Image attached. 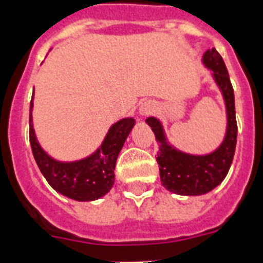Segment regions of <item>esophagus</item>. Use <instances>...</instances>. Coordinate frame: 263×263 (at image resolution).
I'll list each match as a JSON object with an SVG mask.
<instances>
[{
  "label": "esophagus",
  "instance_id": "obj_1",
  "mask_svg": "<svg viewBox=\"0 0 263 263\" xmlns=\"http://www.w3.org/2000/svg\"><path fill=\"white\" fill-rule=\"evenodd\" d=\"M155 110V104L151 101H144L139 106V115L140 116H148Z\"/></svg>",
  "mask_w": 263,
  "mask_h": 263
}]
</instances>
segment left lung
Segmentation results:
<instances>
[{
    "instance_id": "8db88e82",
    "label": "left lung",
    "mask_w": 263,
    "mask_h": 263,
    "mask_svg": "<svg viewBox=\"0 0 263 263\" xmlns=\"http://www.w3.org/2000/svg\"><path fill=\"white\" fill-rule=\"evenodd\" d=\"M202 63L212 71L215 83L220 89L227 113V129L223 142L216 150L205 155H193L177 150L168 143L163 125L157 117H148L146 123L159 143L157 162L162 185L168 192L182 196H200L221 183L231 167L236 147L238 125L235 119V97L223 58L215 48L206 50Z\"/></svg>"
}]
</instances>
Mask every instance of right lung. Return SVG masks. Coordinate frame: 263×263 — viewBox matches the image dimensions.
I'll return each mask as SVG.
<instances>
[{"label": "right lung", "mask_w": 263, "mask_h": 263, "mask_svg": "<svg viewBox=\"0 0 263 263\" xmlns=\"http://www.w3.org/2000/svg\"><path fill=\"white\" fill-rule=\"evenodd\" d=\"M29 108V142L40 172L58 193L77 201H95L112 189L115 183V166L124 146L135 119L125 117L109 128L104 142L89 157L72 162H61L50 157L37 142Z\"/></svg>", "instance_id": "right-lung-1"}]
</instances>
